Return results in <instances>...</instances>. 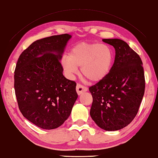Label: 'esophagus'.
Instances as JSON below:
<instances>
[{"label":"esophagus","mask_w":158,"mask_h":158,"mask_svg":"<svg viewBox=\"0 0 158 158\" xmlns=\"http://www.w3.org/2000/svg\"><path fill=\"white\" fill-rule=\"evenodd\" d=\"M76 91H77V94L80 95V94H81L82 93L87 92V88L86 87H84V86H82V85L77 83L76 85Z\"/></svg>","instance_id":"1"}]
</instances>
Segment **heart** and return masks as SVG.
<instances>
[{
    "label": "heart",
    "instance_id": "obj_1",
    "mask_svg": "<svg viewBox=\"0 0 158 158\" xmlns=\"http://www.w3.org/2000/svg\"><path fill=\"white\" fill-rule=\"evenodd\" d=\"M114 61V53L104 44L82 42L74 45L61 60L67 73L73 75L81 67L82 76L92 82L102 81L110 73Z\"/></svg>",
    "mask_w": 158,
    "mask_h": 158
}]
</instances>
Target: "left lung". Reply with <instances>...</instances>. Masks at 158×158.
I'll return each mask as SVG.
<instances>
[{
	"mask_svg": "<svg viewBox=\"0 0 158 158\" xmlns=\"http://www.w3.org/2000/svg\"><path fill=\"white\" fill-rule=\"evenodd\" d=\"M115 50L108 76L89 87L92 95L90 115L100 128L116 131L127 126L137 114L145 92L140 56L120 39H103Z\"/></svg>",
	"mask_w": 158,
	"mask_h": 158,
	"instance_id": "left-lung-1",
	"label": "left lung"
}]
</instances>
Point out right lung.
I'll return each instance as SVG.
<instances>
[{"label":"right lung","mask_w":158,"mask_h":158,"mask_svg":"<svg viewBox=\"0 0 158 158\" xmlns=\"http://www.w3.org/2000/svg\"><path fill=\"white\" fill-rule=\"evenodd\" d=\"M69 34L35 40L22 52L15 70V91L24 117L45 130L60 127L77 98L75 81L66 79L60 63Z\"/></svg>","instance_id":"right-lung-1"}]
</instances>
